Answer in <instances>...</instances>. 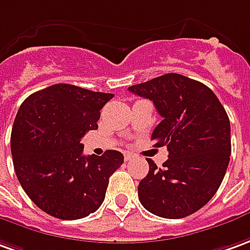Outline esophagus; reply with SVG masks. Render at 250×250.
<instances>
[{"instance_id":"34e87169","label":"esophagus","mask_w":250,"mask_h":250,"mask_svg":"<svg viewBox=\"0 0 250 250\" xmlns=\"http://www.w3.org/2000/svg\"><path fill=\"white\" fill-rule=\"evenodd\" d=\"M135 158H136V155L132 154V152H126V154H125V161H126V162L133 161Z\"/></svg>"}]
</instances>
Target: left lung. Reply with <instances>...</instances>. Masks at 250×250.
<instances>
[{"label":"left lung","instance_id":"8db88e82","mask_svg":"<svg viewBox=\"0 0 250 250\" xmlns=\"http://www.w3.org/2000/svg\"><path fill=\"white\" fill-rule=\"evenodd\" d=\"M128 89L154 102L163 120L151 140L168 151L162 167L147 159L149 171L137 188L142 206L166 219L194 214L216 193L230 162L226 110L207 85L178 73Z\"/></svg>","mask_w":250,"mask_h":250}]
</instances>
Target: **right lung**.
<instances>
[{"label":"right lung","instance_id":"1","mask_svg":"<svg viewBox=\"0 0 250 250\" xmlns=\"http://www.w3.org/2000/svg\"><path fill=\"white\" fill-rule=\"evenodd\" d=\"M113 94L54 84L30 95L10 135L17 180L46 214L82 219L102 206L108 178L124 162L120 151L83 154V136L98 129L101 108Z\"/></svg>","mask_w":250,"mask_h":250}]
</instances>
